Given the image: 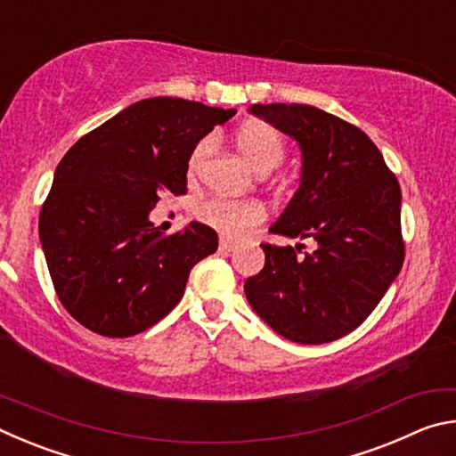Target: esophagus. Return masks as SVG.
<instances>
[{
  "mask_svg": "<svg viewBox=\"0 0 456 456\" xmlns=\"http://www.w3.org/2000/svg\"><path fill=\"white\" fill-rule=\"evenodd\" d=\"M219 249H221L223 253H231V251L237 249V243H235V241H229V239H221Z\"/></svg>",
  "mask_w": 456,
  "mask_h": 456,
  "instance_id": "esophagus-1",
  "label": "esophagus"
}]
</instances>
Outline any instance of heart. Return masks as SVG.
I'll use <instances>...</instances> for the list:
<instances>
[{"mask_svg":"<svg viewBox=\"0 0 456 456\" xmlns=\"http://www.w3.org/2000/svg\"><path fill=\"white\" fill-rule=\"evenodd\" d=\"M239 152L243 154L253 171L269 173L281 163L285 146L277 130L261 120H247L235 133ZM213 149L211 138H203L189 157V176H197L200 165ZM199 219L227 237H243L251 227L265 219L264 203L253 199L211 197L203 200L197 209Z\"/></svg>","mask_w":456,"mask_h":456,"instance_id":"heart-1","label":"heart"}]
</instances>
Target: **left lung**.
Returning <instances> with one entry per match:
<instances>
[{"instance_id": "1", "label": "left lung", "mask_w": 456, "mask_h": 456, "mask_svg": "<svg viewBox=\"0 0 456 456\" xmlns=\"http://www.w3.org/2000/svg\"><path fill=\"white\" fill-rule=\"evenodd\" d=\"M253 117L302 152L299 187L269 231L302 245H261L265 265L245 281L247 302L269 328L297 344L350 334L403 269L400 184L376 144L350 122L305 104H253Z\"/></svg>"}]
</instances>
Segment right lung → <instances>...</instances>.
I'll return each mask as SVG.
<instances>
[{"instance_id": "right-lung-1", "label": "right lung", "mask_w": 456, "mask_h": 456, "mask_svg": "<svg viewBox=\"0 0 456 456\" xmlns=\"http://www.w3.org/2000/svg\"><path fill=\"white\" fill-rule=\"evenodd\" d=\"M183 98L138 100L82 136L53 173L40 243L61 305L106 338L141 334L181 302L191 269L217 233L191 221L163 237L151 211L187 192L199 141L235 117Z\"/></svg>"}]
</instances>
